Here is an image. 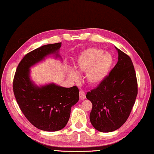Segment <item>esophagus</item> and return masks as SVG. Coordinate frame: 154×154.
<instances>
[{
  "instance_id": "esophagus-1",
  "label": "esophagus",
  "mask_w": 154,
  "mask_h": 154,
  "mask_svg": "<svg viewBox=\"0 0 154 154\" xmlns=\"http://www.w3.org/2000/svg\"><path fill=\"white\" fill-rule=\"evenodd\" d=\"M79 96H80V100H84V99H85V98H86L85 92L82 90H80V93H79Z\"/></svg>"
}]
</instances>
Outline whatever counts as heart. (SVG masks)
I'll list each match as a JSON object with an SVG mask.
<instances>
[{"label": "heart", "instance_id": "heart-1", "mask_svg": "<svg viewBox=\"0 0 154 154\" xmlns=\"http://www.w3.org/2000/svg\"><path fill=\"white\" fill-rule=\"evenodd\" d=\"M113 64L112 55L104 52L103 49L90 47L78 56L75 67L80 72H87L86 79L91 85H98L107 78ZM68 75L72 80L77 81L79 74L73 69H69Z\"/></svg>", "mask_w": 154, "mask_h": 154}]
</instances>
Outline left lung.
Returning a JSON list of instances; mask_svg holds the SVG:
<instances>
[{
	"label": "left lung",
	"mask_w": 154,
	"mask_h": 154,
	"mask_svg": "<svg viewBox=\"0 0 154 154\" xmlns=\"http://www.w3.org/2000/svg\"><path fill=\"white\" fill-rule=\"evenodd\" d=\"M116 49L117 64L107 78L86 95L92 103L91 123L101 132L115 131L127 121L138 94V82L131 59Z\"/></svg>",
	"instance_id": "1"
}]
</instances>
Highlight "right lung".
<instances>
[{
    "mask_svg": "<svg viewBox=\"0 0 154 154\" xmlns=\"http://www.w3.org/2000/svg\"><path fill=\"white\" fill-rule=\"evenodd\" d=\"M60 47L61 42L49 44L26 54L18 64L13 80L14 94L21 112L34 126L46 131L64 128L69 119L71 108L79 100L76 86L65 88L52 83L39 87L29 79V68L49 54H56Z\"/></svg>",
    "mask_w": 154,
    "mask_h": 154,
    "instance_id": "1",
    "label": "right lung"
}]
</instances>
